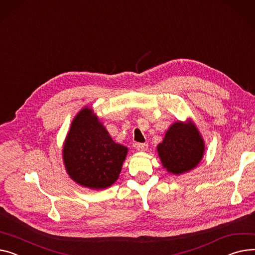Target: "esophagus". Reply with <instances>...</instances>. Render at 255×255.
<instances>
[{
    "mask_svg": "<svg viewBox=\"0 0 255 255\" xmlns=\"http://www.w3.org/2000/svg\"><path fill=\"white\" fill-rule=\"evenodd\" d=\"M136 148L140 151H144L147 149V143H136Z\"/></svg>",
    "mask_w": 255,
    "mask_h": 255,
    "instance_id": "obj_1",
    "label": "esophagus"
}]
</instances>
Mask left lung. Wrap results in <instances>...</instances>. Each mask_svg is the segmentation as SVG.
Masks as SVG:
<instances>
[{
    "label": "left lung",
    "instance_id": "8db88e82",
    "mask_svg": "<svg viewBox=\"0 0 255 255\" xmlns=\"http://www.w3.org/2000/svg\"><path fill=\"white\" fill-rule=\"evenodd\" d=\"M158 152L169 172L181 174L199 164L204 154V141L193 124L176 122L166 132Z\"/></svg>",
    "mask_w": 255,
    "mask_h": 255
}]
</instances>
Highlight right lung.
Instances as JSON below:
<instances>
[{
    "label": "right lung",
    "mask_w": 255,
    "mask_h": 255,
    "mask_svg": "<svg viewBox=\"0 0 255 255\" xmlns=\"http://www.w3.org/2000/svg\"><path fill=\"white\" fill-rule=\"evenodd\" d=\"M127 147L116 143L92 110L85 108L74 119L63 147L69 175L89 189H106L119 177Z\"/></svg>",
    "instance_id": "obj_1"
}]
</instances>
